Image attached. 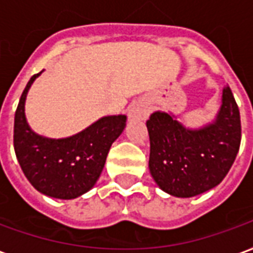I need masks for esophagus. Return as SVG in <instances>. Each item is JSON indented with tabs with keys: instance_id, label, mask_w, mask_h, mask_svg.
Segmentation results:
<instances>
[{
	"instance_id": "obj_1",
	"label": "esophagus",
	"mask_w": 253,
	"mask_h": 253,
	"mask_svg": "<svg viewBox=\"0 0 253 253\" xmlns=\"http://www.w3.org/2000/svg\"><path fill=\"white\" fill-rule=\"evenodd\" d=\"M149 109L144 102H134L129 108V119L130 120H145L148 117Z\"/></svg>"
}]
</instances>
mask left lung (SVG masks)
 Listing matches in <instances>:
<instances>
[{
  "label": "left lung",
  "mask_w": 253,
  "mask_h": 253,
  "mask_svg": "<svg viewBox=\"0 0 253 253\" xmlns=\"http://www.w3.org/2000/svg\"><path fill=\"white\" fill-rule=\"evenodd\" d=\"M147 128L151 175L163 191L179 198L220 185L240 148V112L228 86L222 90V105L211 124L189 129L172 114L155 112Z\"/></svg>",
  "instance_id": "8db88e82"
}]
</instances>
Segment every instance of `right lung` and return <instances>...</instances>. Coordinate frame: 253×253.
<instances>
[{
    "label": "right lung",
    "mask_w": 253,
    "mask_h": 253,
    "mask_svg": "<svg viewBox=\"0 0 253 253\" xmlns=\"http://www.w3.org/2000/svg\"><path fill=\"white\" fill-rule=\"evenodd\" d=\"M42 73L24 88L14 114V152L24 175L42 194L73 200L87 193L104 169L113 141L123 133L126 116H106L66 139H48L35 133L25 119V98Z\"/></svg>",
    "instance_id": "1"
}]
</instances>
